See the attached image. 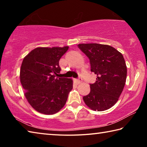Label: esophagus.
Here are the masks:
<instances>
[{"mask_svg":"<svg viewBox=\"0 0 147 147\" xmlns=\"http://www.w3.org/2000/svg\"><path fill=\"white\" fill-rule=\"evenodd\" d=\"M76 82L77 84H80L82 82V78H79L78 79H76Z\"/></svg>","mask_w":147,"mask_h":147,"instance_id":"obj_1","label":"esophagus"}]
</instances>
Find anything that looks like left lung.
<instances>
[{
	"instance_id": "obj_1",
	"label": "left lung",
	"mask_w": 147,
	"mask_h": 147,
	"mask_svg": "<svg viewBox=\"0 0 147 147\" xmlns=\"http://www.w3.org/2000/svg\"><path fill=\"white\" fill-rule=\"evenodd\" d=\"M78 47L89 58L91 71L97 76L84 100L94 111L108 109L117 102L125 85L127 68L123 54L106 45L87 43Z\"/></svg>"
}]
</instances>
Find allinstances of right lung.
I'll return each instance as SVG.
<instances>
[{
    "mask_svg": "<svg viewBox=\"0 0 147 147\" xmlns=\"http://www.w3.org/2000/svg\"><path fill=\"white\" fill-rule=\"evenodd\" d=\"M69 47H38L23 59L20 80L24 94L32 108L52 115L63 108L73 89L71 78L57 77L61 71L59 61Z\"/></svg>",
    "mask_w": 147,
    "mask_h": 147,
    "instance_id": "obj_1",
    "label": "right lung"
}]
</instances>
